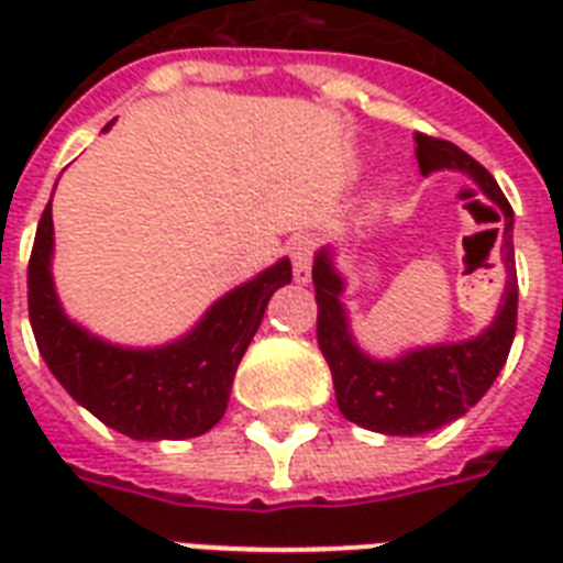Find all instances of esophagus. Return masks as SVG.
<instances>
[{"instance_id": "obj_1", "label": "esophagus", "mask_w": 563, "mask_h": 563, "mask_svg": "<svg viewBox=\"0 0 563 563\" xmlns=\"http://www.w3.org/2000/svg\"><path fill=\"white\" fill-rule=\"evenodd\" d=\"M312 254H316V242L309 236L295 239L289 245L291 268H295V280L298 283H309V277H312Z\"/></svg>"}]
</instances>
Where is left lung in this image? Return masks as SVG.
Instances as JSON below:
<instances>
[{"label":"left lung","instance_id":"obj_1","mask_svg":"<svg viewBox=\"0 0 563 563\" xmlns=\"http://www.w3.org/2000/svg\"><path fill=\"white\" fill-rule=\"evenodd\" d=\"M415 154L423 175L464 172L503 210V260L506 291L497 316L467 342L429 344L397 360H374L351 333V318L342 303L344 277L335 272L333 251L321 247L312 265L318 300V347L333 371L335 402L347 420L383 435H423L453 423L485 397L503 371L517 330V272H515V210L497 180L459 145L415 134Z\"/></svg>","mask_w":563,"mask_h":563}]
</instances>
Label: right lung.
I'll return each instance as SVG.
<instances>
[{"label": "right lung", "instance_id": "right-lung-1", "mask_svg": "<svg viewBox=\"0 0 563 563\" xmlns=\"http://www.w3.org/2000/svg\"><path fill=\"white\" fill-rule=\"evenodd\" d=\"M52 251L55 224L48 201L29 260V318L40 356L75 402L136 441H180L219 423L268 300L291 283V263L283 256L216 300L178 342L122 347L66 316L52 280Z\"/></svg>", "mask_w": 563, "mask_h": 563}]
</instances>
